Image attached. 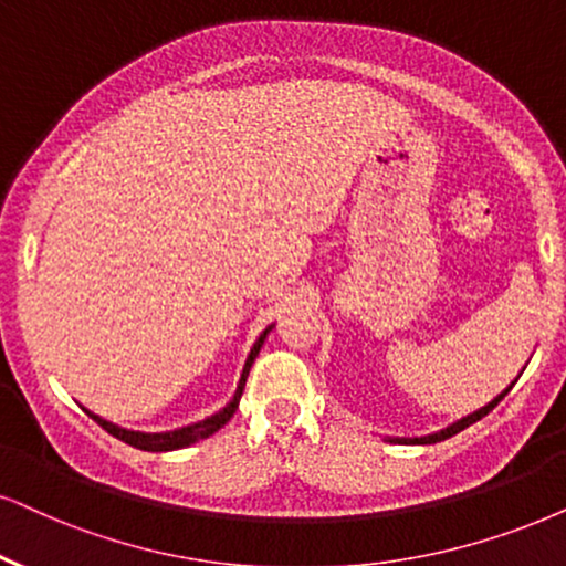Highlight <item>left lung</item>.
Here are the masks:
<instances>
[{"mask_svg": "<svg viewBox=\"0 0 566 566\" xmlns=\"http://www.w3.org/2000/svg\"><path fill=\"white\" fill-rule=\"evenodd\" d=\"M517 384V378H514V381L506 386V389L502 391V395L499 397H493L489 405H483L481 410H475V412H470V415H464V418H460V420H454L452 426H447V428H441V431H436V433H428V436H415V439H399V436H386V441H397V443H436V441H443V439H449V436H454V433H460V431H464V428L468 426H473V423H478V420L481 418H485V415H489L493 407H496L499 402H502V399L510 395V389L512 386Z\"/></svg>", "mask_w": 566, "mask_h": 566, "instance_id": "1", "label": "left lung"}]
</instances>
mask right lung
<instances>
[{"label":"right lung","mask_w":566,"mask_h":566,"mask_svg":"<svg viewBox=\"0 0 566 566\" xmlns=\"http://www.w3.org/2000/svg\"><path fill=\"white\" fill-rule=\"evenodd\" d=\"M271 328H274V324L263 328V334L259 336V339H255V345L250 347V355H248L245 366H242V374H240L238 391H234V397H232L230 402H227L224 407H221L219 412H213V415H209V418L198 420V423H190V426L175 428V431L146 433V431H130V428H123V426H117V423H109V420H104L102 415H96V412L85 410V407H83V410L88 412L91 418L96 420V423L102 426L106 433H112L114 439H119V441L130 443V447H135V449H143V452H175V449H185V447H190V443H196V441H200V439H209V436H211V433H217L221 426L230 423V418L234 415V410H238L240 397H242V389H245V381H248V374H250V366H253L255 355L261 353L263 339H266Z\"/></svg>","instance_id":"right-lung-1"}]
</instances>
